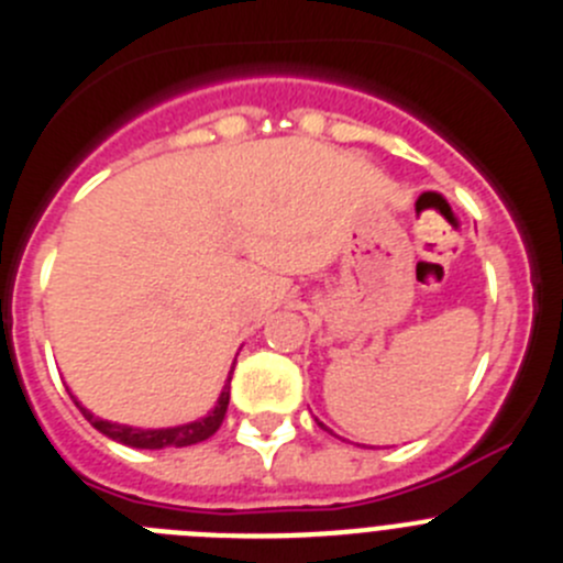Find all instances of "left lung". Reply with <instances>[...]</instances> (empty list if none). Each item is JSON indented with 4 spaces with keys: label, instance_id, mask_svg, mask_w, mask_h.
<instances>
[{
    "label": "left lung",
    "instance_id": "1",
    "mask_svg": "<svg viewBox=\"0 0 563 563\" xmlns=\"http://www.w3.org/2000/svg\"><path fill=\"white\" fill-rule=\"evenodd\" d=\"M319 427H324V423H319ZM324 429H327V427H324Z\"/></svg>",
    "mask_w": 563,
    "mask_h": 563
}]
</instances>
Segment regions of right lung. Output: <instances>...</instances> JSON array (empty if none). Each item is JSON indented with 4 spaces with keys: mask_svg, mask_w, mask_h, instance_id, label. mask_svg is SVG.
<instances>
[{
    "mask_svg": "<svg viewBox=\"0 0 563 563\" xmlns=\"http://www.w3.org/2000/svg\"><path fill=\"white\" fill-rule=\"evenodd\" d=\"M70 398L76 401L74 393H70ZM228 401H231V374H228L225 387H222L220 398H217L214 407L209 409V415H203V418H198V420H189V423H181V427H167V429L125 427V423H114V420L98 418V415H92L90 409L81 407L79 401H76V407L81 409V415L90 420L98 432L107 434V438L114 440V443L131 445V449L159 451V449H187V445H195V443H203V440H209L211 434H214L217 429L222 427V420H225Z\"/></svg>",
    "mask_w": 563,
    "mask_h": 563,
    "instance_id": "right-lung-1",
    "label": "right lung"
}]
</instances>
